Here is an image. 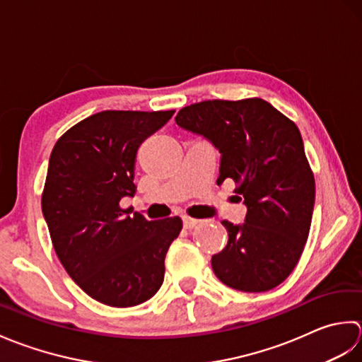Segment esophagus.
<instances>
[{"label":"esophagus","mask_w":362,"mask_h":362,"mask_svg":"<svg viewBox=\"0 0 362 362\" xmlns=\"http://www.w3.org/2000/svg\"><path fill=\"white\" fill-rule=\"evenodd\" d=\"M182 223H184V228H187V230H192V228H195L198 223H200V220L184 216L182 217Z\"/></svg>","instance_id":"esophagus-1"}]
</instances>
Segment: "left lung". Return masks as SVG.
Masks as SVG:
<instances>
[{"label":"left lung","instance_id":"8db88e82","mask_svg":"<svg viewBox=\"0 0 362 362\" xmlns=\"http://www.w3.org/2000/svg\"><path fill=\"white\" fill-rule=\"evenodd\" d=\"M175 120L216 146L217 184L231 178L247 206L245 223L222 222L228 243L212 256L214 274L235 291L274 289L303 253L315 202L298 128L261 98L202 101L182 107Z\"/></svg>","mask_w":362,"mask_h":362}]
</instances>
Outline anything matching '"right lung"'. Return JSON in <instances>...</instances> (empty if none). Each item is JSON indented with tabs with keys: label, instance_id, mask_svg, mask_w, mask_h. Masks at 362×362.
<instances>
[{
	"label": "right lung",
	"instance_id": "obj_1",
	"mask_svg": "<svg viewBox=\"0 0 362 362\" xmlns=\"http://www.w3.org/2000/svg\"><path fill=\"white\" fill-rule=\"evenodd\" d=\"M175 110H103L57 140L49 156L42 212L54 252L88 297L114 308L150 300L164 281V261L180 217L148 222L120 208L132 197L139 146Z\"/></svg>",
	"mask_w": 362,
	"mask_h": 362
}]
</instances>
